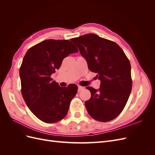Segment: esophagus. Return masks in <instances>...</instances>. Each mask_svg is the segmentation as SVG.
Returning <instances> with one entry per match:
<instances>
[{"label": "esophagus", "mask_w": 155, "mask_h": 155, "mask_svg": "<svg viewBox=\"0 0 155 155\" xmlns=\"http://www.w3.org/2000/svg\"><path fill=\"white\" fill-rule=\"evenodd\" d=\"M83 89H84V87H81V86L78 85V92L81 91L82 90H83Z\"/></svg>", "instance_id": "1"}]
</instances>
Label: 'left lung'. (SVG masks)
<instances>
[{
    "instance_id": "8db88e82",
    "label": "left lung",
    "mask_w": 155,
    "mask_h": 155,
    "mask_svg": "<svg viewBox=\"0 0 155 155\" xmlns=\"http://www.w3.org/2000/svg\"><path fill=\"white\" fill-rule=\"evenodd\" d=\"M87 62L97 73L100 87H86L91 93L85 101L88 114L100 121H109L122 111L132 89L130 64L124 51L114 42L88 34L71 39Z\"/></svg>"
}]
</instances>
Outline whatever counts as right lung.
<instances>
[{
    "instance_id": "add662e5",
    "label": "right lung",
    "mask_w": 155,
    "mask_h": 155,
    "mask_svg": "<svg viewBox=\"0 0 155 155\" xmlns=\"http://www.w3.org/2000/svg\"><path fill=\"white\" fill-rule=\"evenodd\" d=\"M78 51L68 40L47 39L32 46L23 58L19 70L23 99L32 113L45 123L62 120L76 94V85L61 87L50 76L64 58Z\"/></svg>"
}]
</instances>
